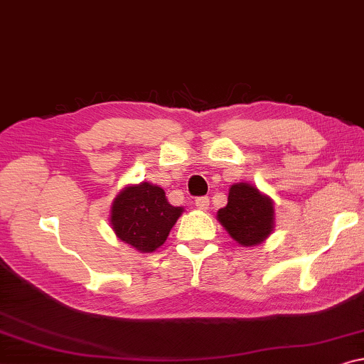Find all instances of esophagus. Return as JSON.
<instances>
[{"label":"esophagus","mask_w":364,"mask_h":364,"mask_svg":"<svg viewBox=\"0 0 364 364\" xmlns=\"http://www.w3.org/2000/svg\"><path fill=\"white\" fill-rule=\"evenodd\" d=\"M194 204H196V208L199 210H205L209 208V198L208 196H203V198H198L194 200Z\"/></svg>","instance_id":"34e87169"}]
</instances>
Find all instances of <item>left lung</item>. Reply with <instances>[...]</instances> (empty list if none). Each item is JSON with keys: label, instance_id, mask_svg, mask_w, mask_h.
I'll list each match as a JSON object with an SVG mask.
<instances>
[{"label": "left lung", "instance_id": "obj_1", "mask_svg": "<svg viewBox=\"0 0 364 364\" xmlns=\"http://www.w3.org/2000/svg\"><path fill=\"white\" fill-rule=\"evenodd\" d=\"M217 220L237 243L255 247L267 240L273 232V200L252 184L235 183L229 189L227 205L217 213Z\"/></svg>", "mask_w": 364, "mask_h": 364}]
</instances>
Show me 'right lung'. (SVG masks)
Listing matches in <instances>:
<instances>
[{
	"instance_id": "right-lung-1",
	"label": "right lung",
	"mask_w": 364,
	"mask_h": 364,
	"mask_svg": "<svg viewBox=\"0 0 364 364\" xmlns=\"http://www.w3.org/2000/svg\"><path fill=\"white\" fill-rule=\"evenodd\" d=\"M181 213L183 208L168 203L164 189L144 181L117 194L109 220L117 238L140 253H150L164 245Z\"/></svg>"
}]
</instances>
